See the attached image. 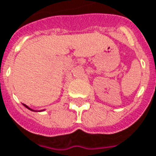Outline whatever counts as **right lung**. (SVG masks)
I'll return each instance as SVG.
<instances>
[{
  "label": "right lung",
  "mask_w": 156,
  "mask_h": 156,
  "mask_svg": "<svg viewBox=\"0 0 156 156\" xmlns=\"http://www.w3.org/2000/svg\"><path fill=\"white\" fill-rule=\"evenodd\" d=\"M23 105H24V106H25V107L27 108H29V110H32V111H37V110H34V109H32V108H29V106H27V105H26V104H23Z\"/></svg>",
  "instance_id": "1"
}]
</instances>
